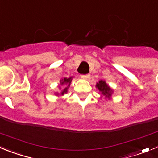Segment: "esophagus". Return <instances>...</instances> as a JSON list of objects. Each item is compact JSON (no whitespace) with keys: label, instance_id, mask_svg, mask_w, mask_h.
Instances as JSON below:
<instances>
[{"label":"esophagus","instance_id":"1","mask_svg":"<svg viewBox=\"0 0 158 158\" xmlns=\"http://www.w3.org/2000/svg\"><path fill=\"white\" fill-rule=\"evenodd\" d=\"M81 77H83L84 79H86V80H88V79H89V77H90V75H89V74L81 75Z\"/></svg>","mask_w":158,"mask_h":158}]
</instances>
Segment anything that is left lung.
Returning <instances> with one entry per match:
<instances>
[{
  "mask_svg": "<svg viewBox=\"0 0 158 158\" xmlns=\"http://www.w3.org/2000/svg\"><path fill=\"white\" fill-rule=\"evenodd\" d=\"M96 88L98 89L99 92L100 93V98H103L104 96V99H110L111 98V96L113 94V90L111 87H110L107 83H106L105 81L100 80L99 81V82H97L96 85Z\"/></svg>",
  "mask_w": 158,
  "mask_h": 158,
  "instance_id": "obj_1",
  "label": "left lung"
}]
</instances>
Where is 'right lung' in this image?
I'll list each match as a JSON object with an SVG mask.
<instances>
[{
  "label": "right lung",
  "mask_w": 158,
  "mask_h": 158,
  "mask_svg": "<svg viewBox=\"0 0 158 158\" xmlns=\"http://www.w3.org/2000/svg\"><path fill=\"white\" fill-rule=\"evenodd\" d=\"M73 78V77H70L67 78V77H64L62 79L60 80V84L59 86H58V89H61V92H57V93H54V94L56 95L57 96H63L65 93H67L68 92V89L70 86L71 81H72V79ZM62 86H65L66 87L64 89H61Z\"/></svg>",
  "instance_id": "obj_1"
}]
</instances>
